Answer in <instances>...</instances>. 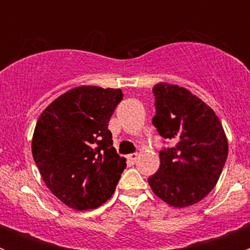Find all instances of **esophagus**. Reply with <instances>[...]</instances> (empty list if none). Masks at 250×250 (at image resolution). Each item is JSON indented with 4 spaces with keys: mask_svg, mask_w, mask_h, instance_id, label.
Masks as SVG:
<instances>
[{
    "mask_svg": "<svg viewBox=\"0 0 250 250\" xmlns=\"http://www.w3.org/2000/svg\"><path fill=\"white\" fill-rule=\"evenodd\" d=\"M127 159H129L131 163H135V161L139 159V154H138V152H132V154L127 155Z\"/></svg>",
    "mask_w": 250,
    "mask_h": 250,
    "instance_id": "34e87169",
    "label": "esophagus"
}]
</instances>
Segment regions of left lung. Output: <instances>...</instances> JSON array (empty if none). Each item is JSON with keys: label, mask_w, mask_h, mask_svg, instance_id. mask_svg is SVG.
<instances>
[{"label": "left lung", "mask_w": 250, "mask_h": 250, "mask_svg": "<svg viewBox=\"0 0 250 250\" xmlns=\"http://www.w3.org/2000/svg\"><path fill=\"white\" fill-rule=\"evenodd\" d=\"M152 124L173 146L160 151V167L149 178L156 196L175 208L200 202L219 180L228 139L214 110L179 85L154 86Z\"/></svg>", "instance_id": "8db88e82"}]
</instances>
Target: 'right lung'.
<instances>
[{
  "label": "right lung",
  "instance_id": "add662e5",
  "mask_svg": "<svg viewBox=\"0 0 250 250\" xmlns=\"http://www.w3.org/2000/svg\"><path fill=\"white\" fill-rule=\"evenodd\" d=\"M121 100L120 89L77 86L55 99L37 120L34 160L51 193L72 209L100 207L126 167L107 129Z\"/></svg>",
  "mask_w": 250,
  "mask_h": 250
}]
</instances>
